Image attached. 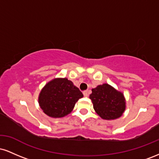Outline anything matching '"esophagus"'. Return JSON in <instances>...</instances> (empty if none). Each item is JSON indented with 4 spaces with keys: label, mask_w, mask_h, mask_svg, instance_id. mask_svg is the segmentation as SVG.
Wrapping results in <instances>:
<instances>
[{
    "label": "esophagus",
    "mask_w": 159,
    "mask_h": 159,
    "mask_svg": "<svg viewBox=\"0 0 159 159\" xmlns=\"http://www.w3.org/2000/svg\"><path fill=\"white\" fill-rule=\"evenodd\" d=\"M83 94H84V96H86V97H87V96H89V95H90V91H88V90L84 91V92H83Z\"/></svg>",
    "instance_id": "34e87169"
}]
</instances>
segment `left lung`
I'll list each match as a JSON object with an SVG mask.
<instances>
[{
    "mask_svg": "<svg viewBox=\"0 0 159 159\" xmlns=\"http://www.w3.org/2000/svg\"><path fill=\"white\" fill-rule=\"evenodd\" d=\"M93 108L102 119L113 120L120 118L126 107L123 93L108 84L98 85L90 95Z\"/></svg>",
    "mask_w": 159,
    "mask_h": 159,
    "instance_id": "left-lung-1",
    "label": "left lung"
}]
</instances>
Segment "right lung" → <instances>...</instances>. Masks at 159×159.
<instances>
[{
    "label": "right lung",
    "mask_w": 159,
    "mask_h": 159,
    "mask_svg": "<svg viewBox=\"0 0 159 159\" xmlns=\"http://www.w3.org/2000/svg\"><path fill=\"white\" fill-rule=\"evenodd\" d=\"M83 94L66 78H56L48 81L39 94V107L47 116L61 118L70 114Z\"/></svg>",
    "instance_id": "obj_1"
}]
</instances>
